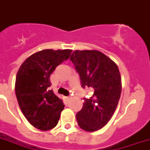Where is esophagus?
<instances>
[{"label":"esophagus","instance_id":"obj_1","mask_svg":"<svg viewBox=\"0 0 150 150\" xmlns=\"http://www.w3.org/2000/svg\"><path fill=\"white\" fill-rule=\"evenodd\" d=\"M66 99H67V100H70L71 99V96H67V97H66Z\"/></svg>","mask_w":150,"mask_h":150}]
</instances>
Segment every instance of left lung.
<instances>
[{
    "mask_svg": "<svg viewBox=\"0 0 150 150\" xmlns=\"http://www.w3.org/2000/svg\"><path fill=\"white\" fill-rule=\"evenodd\" d=\"M81 86L93 90L91 97H83L82 110L76 114L78 125L87 132L102 128L113 116L121 92L118 68L111 59L98 50H75L71 55Z\"/></svg>",
    "mask_w": 150,
    "mask_h": 150,
    "instance_id": "left-lung-1",
    "label": "left lung"
}]
</instances>
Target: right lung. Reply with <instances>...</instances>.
<instances>
[{"instance_id": "obj_1", "label": "right lung", "mask_w": 150, "mask_h": 150, "mask_svg": "<svg viewBox=\"0 0 150 150\" xmlns=\"http://www.w3.org/2000/svg\"><path fill=\"white\" fill-rule=\"evenodd\" d=\"M71 50H43L22 64L15 81V94L24 116L42 131L57 125L64 104L50 90V77L55 68L69 58Z\"/></svg>"}]
</instances>
